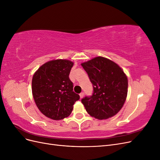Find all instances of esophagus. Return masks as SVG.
<instances>
[{
	"mask_svg": "<svg viewBox=\"0 0 160 160\" xmlns=\"http://www.w3.org/2000/svg\"><path fill=\"white\" fill-rule=\"evenodd\" d=\"M83 95H84V93H83V92H81V93L79 94V96H80V98L82 99L83 98Z\"/></svg>",
	"mask_w": 160,
	"mask_h": 160,
	"instance_id": "obj_1",
	"label": "esophagus"
}]
</instances>
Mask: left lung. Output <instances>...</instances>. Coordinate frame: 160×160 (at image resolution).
<instances>
[{
	"mask_svg": "<svg viewBox=\"0 0 160 160\" xmlns=\"http://www.w3.org/2000/svg\"><path fill=\"white\" fill-rule=\"evenodd\" d=\"M93 84V93L81 102L92 117L105 119L113 117L122 108L128 95L126 75L115 62L97 57L81 63Z\"/></svg>",
	"mask_w": 160,
	"mask_h": 160,
	"instance_id": "obj_1",
	"label": "left lung"
}]
</instances>
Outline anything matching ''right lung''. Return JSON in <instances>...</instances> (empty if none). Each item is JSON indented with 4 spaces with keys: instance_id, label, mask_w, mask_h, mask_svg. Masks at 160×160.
I'll list each match as a JSON object with an SVG mask.
<instances>
[{
    "instance_id": "add662e5",
    "label": "right lung",
    "mask_w": 160,
    "mask_h": 160,
    "mask_svg": "<svg viewBox=\"0 0 160 160\" xmlns=\"http://www.w3.org/2000/svg\"><path fill=\"white\" fill-rule=\"evenodd\" d=\"M73 62L67 59L47 62L33 75L32 93L41 112L53 120H61L71 113L75 101L80 97L75 93L69 73Z\"/></svg>"
}]
</instances>
